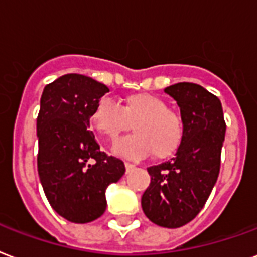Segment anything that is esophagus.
Listing matches in <instances>:
<instances>
[{"instance_id": "esophagus-1", "label": "esophagus", "mask_w": 257, "mask_h": 257, "mask_svg": "<svg viewBox=\"0 0 257 257\" xmlns=\"http://www.w3.org/2000/svg\"><path fill=\"white\" fill-rule=\"evenodd\" d=\"M133 167H135V166H133V164L128 163V162H125V168H126V172L131 171V170H132Z\"/></svg>"}]
</instances>
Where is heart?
I'll use <instances>...</instances> for the list:
<instances>
[{"instance_id":"b5f03b06","label":"heart","mask_w":257,"mask_h":257,"mask_svg":"<svg viewBox=\"0 0 257 257\" xmlns=\"http://www.w3.org/2000/svg\"><path fill=\"white\" fill-rule=\"evenodd\" d=\"M135 135L118 140L114 154L128 158H143L151 152L154 159H166L181 147L185 124L167 103L150 93H133L122 98L121 106L107 98L99 99L90 114V125L107 140H115L131 129Z\"/></svg>"}]
</instances>
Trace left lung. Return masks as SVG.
I'll return each mask as SVG.
<instances>
[{
  "label": "left lung",
  "mask_w": 257,
  "mask_h": 257,
  "mask_svg": "<svg viewBox=\"0 0 257 257\" xmlns=\"http://www.w3.org/2000/svg\"><path fill=\"white\" fill-rule=\"evenodd\" d=\"M164 91L181 107L185 137L172 159L147 168L151 183L142 207L154 224L174 229L205 206L220 174L226 124L221 101L202 86L181 82Z\"/></svg>",
  "instance_id": "8db88e82"
}]
</instances>
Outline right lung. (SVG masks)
Masks as SVG:
<instances>
[{"mask_svg": "<svg viewBox=\"0 0 257 257\" xmlns=\"http://www.w3.org/2000/svg\"><path fill=\"white\" fill-rule=\"evenodd\" d=\"M109 89L81 74L47 85L37 115V171L48 202L74 224H87L106 210L105 190L124 175L122 160L99 150L89 131L90 114Z\"/></svg>", "mask_w": 257, "mask_h": 257, "instance_id": "right-lung-1", "label": "right lung"}]
</instances>
